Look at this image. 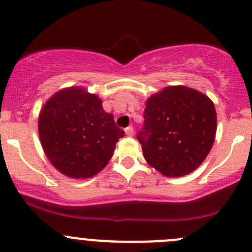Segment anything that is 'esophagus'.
I'll return each mask as SVG.
<instances>
[{"label": "esophagus", "mask_w": 252, "mask_h": 252, "mask_svg": "<svg viewBox=\"0 0 252 252\" xmlns=\"http://www.w3.org/2000/svg\"><path fill=\"white\" fill-rule=\"evenodd\" d=\"M126 134L128 136H133L134 135V128L131 126H129L128 128H126Z\"/></svg>", "instance_id": "1"}]
</instances>
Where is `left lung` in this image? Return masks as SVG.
Returning a JSON list of instances; mask_svg holds the SVG:
<instances>
[{
    "instance_id": "left-lung-1",
    "label": "left lung",
    "mask_w": 252,
    "mask_h": 252,
    "mask_svg": "<svg viewBox=\"0 0 252 252\" xmlns=\"http://www.w3.org/2000/svg\"><path fill=\"white\" fill-rule=\"evenodd\" d=\"M144 126L136 135L150 166L166 177L191 173L215 141L212 101L187 86H168L147 100Z\"/></svg>"
}]
</instances>
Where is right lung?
Wrapping results in <instances>:
<instances>
[{"label": "right lung", "instance_id": "obj_1", "mask_svg": "<svg viewBox=\"0 0 252 252\" xmlns=\"http://www.w3.org/2000/svg\"><path fill=\"white\" fill-rule=\"evenodd\" d=\"M39 135L45 154L61 173L89 178L108 163L124 130L103 111L97 96L69 88L55 94L42 107Z\"/></svg>", "mask_w": 252, "mask_h": 252}]
</instances>
